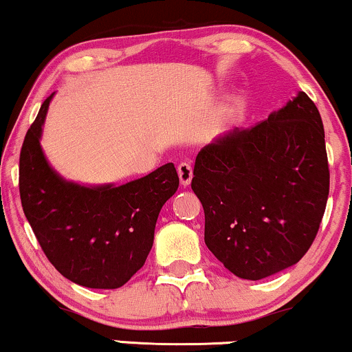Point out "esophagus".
I'll list each match as a JSON object with an SVG mask.
<instances>
[{"label": "esophagus", "mask_w": 352, "mask_h": 352, "mask_svg": "<svg viewBox=\"0 0 352 352\" xmlns=\"http://www.w3.org/2000/svg\"><path fill=\"white\" fill-rule=\"evenodd\" d=\"M177 172H179L180 184L184 185V187H188L190 182H192V179H193V170H192V167H190V164H187V162L179 164Z\"/></svg>", "instance_id": "esophagus-1"}]
</instances>
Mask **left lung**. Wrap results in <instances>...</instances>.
<instances>
[{
  "instance_id": "obj_1",
  "label": "left lung",
  "mask_w": 352,
  "mask_h": 352,
  "mask_svg": "<svg viewBox=\"0 0 352 352\" xmlns=\"http://www.w3.org/2000/svg\"><path fill=\"white\" fill-rule=\"evenodd\" d=\"M205 244L230 272L261 280L297 264L324 214L329 168L318 108L307 93L251 129L234 128L195 160Z\"/></svg>"
}]
</instances>
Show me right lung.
Listing matches in <instances>:
<instances>
[{
    "mask_svg": "<svg viewBox=\"0 0 352 352\" xmlns=\"http://www.w3.org/2000/svg\"><path fill=\"white\" fill-rule=\"evenodd\" d=\"M24 138L19 193L24 214L50 264L88 289H120L142 267L164 203L179 188L173 164L116 185H80L50 167L41 147L50 100Z\"/></svg>",
    "mask_w": 352,
    "mask_h": 352,
    "instance_id": "obj_1",
    "label": "right lung"
}]
</instances>
